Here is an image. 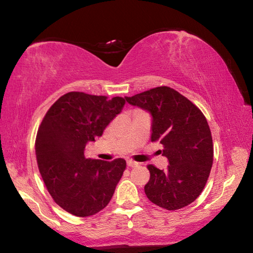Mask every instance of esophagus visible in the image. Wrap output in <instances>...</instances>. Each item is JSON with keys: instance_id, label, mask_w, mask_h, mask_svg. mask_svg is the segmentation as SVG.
<instances>
[{"instance_id": "1", "label": "esophagus", "mask_w": 253, "mask_h": 253, "mask_svg": "<svg viewBox=\"0 0 253 253\" xmlns=\"http://www.w3.org/2000/svg\"><path fill=\"white\" fill-rule=\"evenodd\" d=\"M137 165H138V163H136V162L131 161V160H128L127 161V166H128V168H135V166H137Z\"/></svg>"}]
</instances>
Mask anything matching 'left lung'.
Segmentation results:
<instances>
[{"mask_svg":"<svg viewBox=\"0 0 253 253\" xmlns=\"http://www.w3.org/2000/svg\"><path fill=\"white\" fill-rule=\"evenodd\" d=\"M128 104L152 115V142L158 140L169 166L148 165L145 194L163 209L178 210L198 199L213 164V143L207 118L193 102L163 85L125 97Z\"/></svg>","mask_w":253,"mask_h":253,"instance_id":"8db88e82","label":"left lung"}]
</instances>
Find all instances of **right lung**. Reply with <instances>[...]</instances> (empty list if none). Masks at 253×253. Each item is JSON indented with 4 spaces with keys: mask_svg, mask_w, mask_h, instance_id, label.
<instances>
[{
    "mask_svg": "<svg viewBox=\"0 0 253 253\" xmlns=\"http://www.w3.org/2000/svg\"><path fill=\"white\" fill-rule=\"evenodd\" d=\"M125 99L71 91L46 111L38 129L36 155L40 174L54 202L76 216H90L107 207L126 169V161L84 157L121 114Z\"/></svg>",
    "mask_w": 253,
    "mask_h": 253,
    "instance_id": "obj_1",
    "label": "right lung"
}]
</instances>
